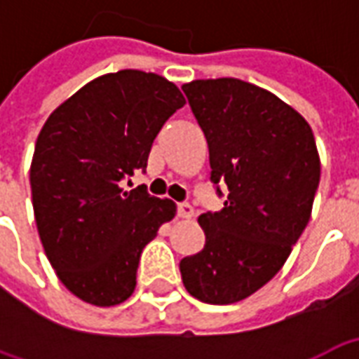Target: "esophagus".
<instances>
[{
    "instance_id": "1",
    "label": "esophagus",
    "mask_w": 359,
    "mask_h": 359,
    "mask_svg": "<svg viewBox=\"0 0 359 359\" xmlns=\"http://www.w3.org/2000/svg\"><path fill=\"white\" fill-rule=\"evenodd\" d=\"M177 213H179V217L190 219L192 215H194V208H192L190 203L182 202V203H179V205H177Z\"/></svg>"
}]
</instances>
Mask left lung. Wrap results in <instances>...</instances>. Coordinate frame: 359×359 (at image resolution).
<instances>
[{
    "instance_id": "8db88e82",
    "label": "left lung",
    "mask_w": 359,
    "mask_h": 359,
    "mask_svg": "<svg viewBox=\"0 0 359 359\" xmlns=\"http://www.w3.org/2000/svg\"><path fill=\"white\" fill-rule=\"evenodd\" d=\"M210 148L221 211L198 217L205 246L180 259L187 290L205 304L244 300L275 277L308 225L321 165L298 111L238 79L182 86Z\"/></svg>"
}]
</instances>
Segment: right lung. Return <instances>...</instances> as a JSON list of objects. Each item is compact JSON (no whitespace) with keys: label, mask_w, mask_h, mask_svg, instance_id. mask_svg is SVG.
I'll return each instance as SVG.
<instances>
[{"label":"right lung","mask_w":359,"mask_h":359,"mask_svg":"<svg viewBox=\"0 0 359 359\" xmlns=\"http://www.w3.org/2000/svg\"><path fill=\"white\" fill-rule=\"evenodd\" d=\"M163 76L118 71L88 82L38 134L30 188L40 241L59 280L81 300L117 306L134 292L144 246L175 203L123 182L146 171L156 136L184 105Z\"/></svg>","instance_id":"right-lung-1"}]
</instances>
